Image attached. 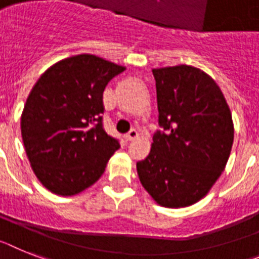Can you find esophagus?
I'll return each mask as SVG.
<instances>
[{"mask_svg":"<svg viewBox=\"0 0 259 259\" xmlns=\"http://www.w3.org/2000/svg\"><path fill=\"white\" fill-rule=\"evenodd\" d=\"M125 138H126V141H134V140H137V138H138V132H137L136 129H132L129 132V133L126 134Z\"/></svg>","mask_w":259,"mask_h":259,"instance_id":"1","label":"esophagus"}]
</instances>
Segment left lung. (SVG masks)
Segmentation results:
<instances>
[{"instance_id": "8db88e82", "label": "left lung", "mask_w": 259, "mask_h": 259, "mask_svg": "<svg viewBox=\"0 0 259 259\" xmlns=\"http://www.w3.org/2000/svg\"><path fill=\"white\" fill-rule=\"evenodd\" d=\"M159 125L146 159L137 163L141 184L156 204L190 207L207 196L229 159L234 126L212 77L187 64L153 69Z\"/></svg>"}]
</instances>
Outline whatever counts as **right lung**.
Listing matches in <instances>:
<instances>
[{"mask_svg": "<svg viewBox=\"0 0 259 259\" xmlns=\"http://www.w3.org/2000/svg\"><path fill=\"white\" fill-rule=\"evenodd\" d=\"M125 69L81 54L52 64L32 87L21 134L32 171L52 193L73 196L93 186L119 149L100 114L104 89Z\"/></svg>", "mask_w": 259, "mask_h": 259, "instance_id": "obj_1", "label": "right lung"}]
</instances>
